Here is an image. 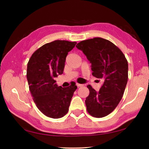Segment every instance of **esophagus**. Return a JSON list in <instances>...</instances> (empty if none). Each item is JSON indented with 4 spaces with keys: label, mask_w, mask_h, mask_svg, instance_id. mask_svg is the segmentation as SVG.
<instances>
[{
    "label": "esophagus",
    "mask_w": 149,
    "mask_h": 149,
    "mask_svg": "<svg viewBox=\"0 0 149 149\" xmlns=\"http://www.w3.org/2000/svg\"><path fill=\"white\" fill-rule=\"evenodd\" d=\"M76 85L77 86V87H83L84 86V84H77Z\"/></svg>",
    "instance_id": "esophagus-1"
}]
</instances>
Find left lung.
Segmentation results:
<instances>
[{
    "label": "left lung",
    "instance_id": "8db88e82",
    "mask_svg": "<svg viewBox=\"0 0 149 149\" xmlns=\"http://www.w3.org/2000/svg\"><path fill=\"white\" fill-rule=\"evenodd\" d=\"M76 47L91 64L92 74L103 80L99 91L87 85L89 95L85 100L87 112L95 118L107 116L123 97L128 79V63L124 54L108 40L95 37L77 43Z\"/></svg>",
    "mask_w": 149,
    "mask_h": 149
}]
</instances>
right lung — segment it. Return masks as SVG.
Masks as SVG:
<instances>
[{
  "mask_svg": "<svg viewBox=\"0 0 149 149\" xmlns=\"http://www.w3.org/2000/svg\"><path fill=\"white\" fill-rule=\"evenodd\" d=\"M76 42L56 41L37 49L27 64V79L34 102L45 116L57 119L67 114L75 84L58 86L54 78L64 72L65 58Z\"/></svg>",
  "mask_w": 149,
  "mask_h": 149,
  "instance_id": "obj_1",
  "label": "right lung"
}]
</instances>
